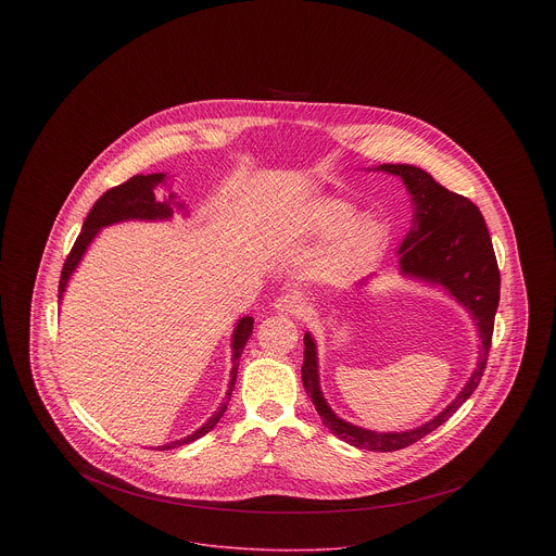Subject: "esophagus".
I'll use <instances>...</instances> for the list:
<instances>
[{
  "mask_svg": "<svg viewBox=\"0 0 556 556\" xmlns=\"http://www.w3.org/2000/svg\"><path fill=\"white\" fill-rule=\"evenodd\" d=\"M274 308L278 315H291V317H298L304 313V300L295 293H285L280 295L276 302H274Z\"/></svg>",
  "mask_w": 556,
  "mask_h": 556,
  "instance_id": "obj_1",
  "label": "esophagus"
}]
</instances>
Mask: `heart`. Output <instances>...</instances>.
Instances as JSON below:
<instances>
[{
	"label": "heart",
	"mask_w": 556,
	"mask_h": 556,
	"mask_svg": "<svg viewBox=\"0 0 556 556\" xmlns=\"http://www.w3.org/2000/svg\"><path fill=\"white\" fill-rule=\"evenodd\" d=\"M353 218L355 207L351 203L327 197L317 199L308 207H304L295 218V227L300 229V233L313 238H333L344 230L345 233L338 241L336 256L338 261L346 263L357 256L375 252L388 233L386 223L377 216H364L351 226Z\"/></svg>",
	"instance_id": "b5f03b06"
}]
</instances>
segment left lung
<instances>
[{
  "label": "left lung",
  "instance_id": "1",
  "mask_svg": "<svg viewBox=\"0 0 556 556\" xmlns=\"http://www.w3.org/2000/svg\"><path fill=\"white\" fill-rule=\"evenodd\" d=\"M377 170L397 175L413 199V227L397 248L400 271L408 278L443 287L460 306L469 311L479 333L476 370L450 406L419 428L404 432H375L340 419L329 408L318 386L317 344L306 331L302 381L306 394L313 397L325 428L353 447L368 452H396L445 424L463 406V402L476 392L492 344L501 276L492 239L488 236V227L476 203L463 194L450 192L419 166L381 164Z\"/></svg>",
  "mask_w": 556,
  "mask_h": 556
}]
</instances>
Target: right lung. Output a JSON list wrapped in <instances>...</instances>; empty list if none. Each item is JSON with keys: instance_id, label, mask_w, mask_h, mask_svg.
I'll return each mask as SVG.
<instances>
[{"instance_id": "right-lung-1", "label": "right lung", "mask_w": 556, "mask_h": 556, "mask_svg": "<svg viewBox=\"0 0 556 556\" xmlns=\"http://www.w3.org/2000/svg\"><path fill=\"white\" fill-rule=\"evenodd\" d=\"M160 186H164V173H152V175H135L130 177L128 181L106 190L96 203L93 207L89 210L85 223H83V229H80L79 238L75 241L66 263H64V269H62V276H60V302L64 300V291L68 287V280L73 276V271L77 269V265L87 250V245L93 241V238L98 236L100 229L109 227V225H117V223H126V220H168L173 216V210H184L186 205L184 203H177L175 201V194L170 192L168 197H162L156 199V190ZM252 323L254 318L243 317L239 318L236 329H233V336H231V349H233V368H231V381H229V390H227V397L225 402L218 406V410L199 428L194 430L192 434H188L186 439H179V441H170L166 445H159V450H173V447H179V445H186V443H192L197 439H201L203 434H207L218 421L220 417L225 415L227 406H229V400L233 394V388H236V377H238L239 357H241V351L252 333Z\"/></svg>"}]
</instances>
